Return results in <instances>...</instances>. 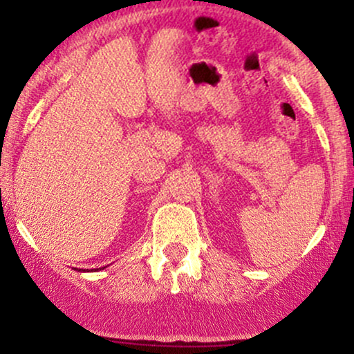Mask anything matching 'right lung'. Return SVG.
Instances as JSON below:
<instances>
[{"label": "right lung", "mask_w": 354, "mask_h": 354, "mask_svg": "<svg viewBox=\"0 0 354 354\" xmlns=\"http://www.w3.org/2000/svg\"><path fill=\"white\" fill-rule=\"evenodd\" d=\"M80 271H81V270H80ZM95 271H98V268H96V270H95Z\"/></svg>", "instance_id": "add662e5"}]
</instances>
